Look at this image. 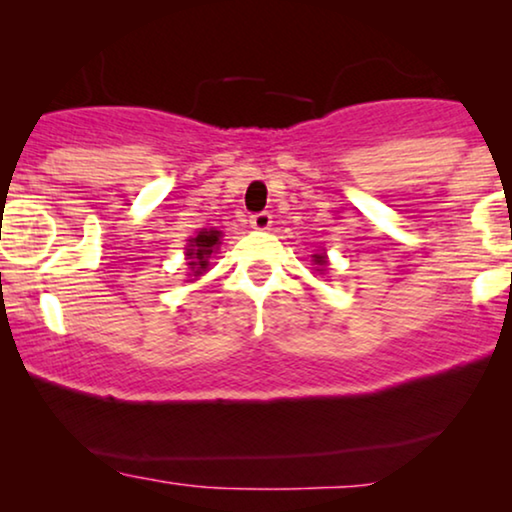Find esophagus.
Listing matches in <instances>:
<instances>
[{
    "mask_svg": "<svg viewBox=\"0 0 512 512\" xmlns=\"http://www.w3.org/2000/svg\"><path fill=\"white\" fill-rule=\"evenodd\" d=\"M249 223H251V228H254V230H268L270 223H272V214L270 212H256V214H251Z\"/></svg>",
    "mask_w": 512,
    "mask_h": 512,
    "instance_id": "esophagus-1",
    "label": "esophagus"
}]
</instances>
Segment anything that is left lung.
I'll list each match as a JSON object with an SVG mask.
<instances>
[{
    "label": "left lung",
    "mask_w": 512,
    "mask_h": 512,
    "mask_svg": "<svg viewBox=\"0 0 512 512\" xmlns=\"http://www.w3.org/2000/svg\"><path fill=\"white\" fill-rule=\"evenodd\" d=\"M314 261H317L319 265H326V258H324V256H321V254H317V256H314Z\"/></svg>",
    "instance_id": "8db88e82"
}]
</instances>
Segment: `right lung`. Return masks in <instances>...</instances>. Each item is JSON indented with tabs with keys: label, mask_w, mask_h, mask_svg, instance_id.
<instances>
[{
	"label": "right lung",
	"mask_w": 512,
	"mask_h": 512,
	"mask_svg": "<svg viewBox=\"0 0 512 512\" xmlns=\"http://www.w3.org/2000/svg\"><path fill=\"white\" fill-rule=\"evenodd\" d=\"M219 230H202L198 237H193L191 240V249H188V265H191V270L195 275H202V270H207V258L212 254V249L219 244Z\"/></svg>",
	"instance_id": "1"
}]
</instances>
